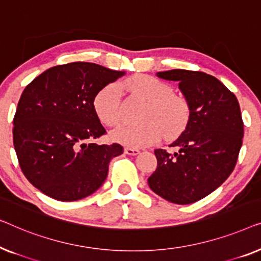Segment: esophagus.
Instances as JSON below:
<instances>
[{
    "label": "esophagus",
    "instance_id": "obj_1",
    "mask_svg": "<svg viewBox=\"0 0 261 261\" xmlns=\"http://www.w3.org/2000/svg\"><path fill=\"white\" fill-rule=\"evenodd\" d=\"M124 152H125L126 155L135 156V155H138V153L141 151H139V150L136 149V148H125V149H124Z\"/></svg>",
    "mask_w": 261,
    "mask_h": 261
}]
</instances>
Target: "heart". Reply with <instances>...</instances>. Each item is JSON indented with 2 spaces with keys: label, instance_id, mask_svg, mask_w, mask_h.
I'll return each instance as SVG.
<instances>
[{
  "label": "heart",
  "instance_id": "obj_1",
  "mask_svg": "<svg viewBox=\"0 0 261 261\" xmlns=\"http://www.w3.org/2000/svg\"><path fill=\"white\" fill-rule=\"evenodd\" d=\"M122 89L148 101L143 119L138 125L124 124L111 132V138L131 148L151 145L162 138L178 135L189 120V105L181 95L174 93L168 83L155 76L138 74L112 83L99 91L94 98V110L99 119L108 126H115L123 117Z\"/></svg>",
  "mask_w": 261,
  "mask_h": 261
}]
</instances>
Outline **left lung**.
<instances>
[{"mask_svg": "<svg viewBox=\"0 0 261 261\" xmlns=\"http://www.w3.org/2000/svg\"><path fill=\"white\" fill-rule=\"evenodd\" d=\"M157 76L178 83L189 120L169 145L175 152L155 150L157 169L148 183L167 201L189 204L219 188L236 168L244 137L240 105L233 92L204 72L171 69Z\"/></svg>", "mask_w": 261, "mask_h": 261, "instance_id": "left-lung-1", "label": "left lung"}]
</instances>
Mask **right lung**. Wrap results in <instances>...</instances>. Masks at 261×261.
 <instances>
[{
    "label": "right lung",
    "mask_w": 261,
    "mask_h": 261,
    "mask_svg": "<svg viewBox=\"0 0 261 261\" xmlns=\"http://www.w3.org/2000/svg\"><path fill=\"white\" fill-rule=\"evenodd\" d=\"M124 72L92 62L47 69L29 83L14 116L13 141L21 170L40 192L59 201L91 195L106 179L123 146L94 143L106 134L94 110L102 87Z\"/></svg>",
    "instance_id": "1"
}]
</instances>
